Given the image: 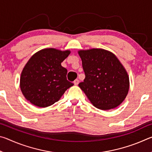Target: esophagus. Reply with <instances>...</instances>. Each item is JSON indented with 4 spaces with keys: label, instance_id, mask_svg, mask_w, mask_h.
<instances>
[{
    "label": "esophagus",
    "instance_id": "esophagus-1",
    "mask_svg": "<svg viewBox=\"0 0 152 152\" xmlns=\"http://www.w3.org/2000/svg\"><path fill=\"white\" fill-rule=\"evenodd\" d=\"M78 83H79V80H78V79H76V80H74V84H75V85H78Z\"/></svg>",
    "mask_w": 152,
    "mask_h": 152
}]
</instances>
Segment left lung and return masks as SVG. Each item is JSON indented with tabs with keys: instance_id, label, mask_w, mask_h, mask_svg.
<instances>
[{
	"instance_id": "8db88e82",
	"label": "left lung",
	"mask_w": 152,
	"mask_h": 152,
	"mask_svg": "<svg viewBox=\"0 0 152 152\" xmlns=\"http://www.w3.org/2000/svg\"><path fill=\"white\" fill-rule=\"evenodd\" d=\"M85 78L78 86L95 107L108 110L124 101L129 80L124 67L113 53L102 49L78 51Z\"/></svg>"
}]
</instances>
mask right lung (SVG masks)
Segmentation results:
<instances>
[{
    "mask_svg": "<svg viewBox=\"0 0 152 152\" xmlns=\"http://www.w3.org/2000/svg\"><path fill=\"white\" fill-rule=\"evenodd\" d=\"M70 51L53 48L40 50L29 59L22 71L20 87L31 103L47 107L59 101L67 89L74 85L66 78L61 63Z\"/></svg>",
    "mask_w": 152,
    "mask_h": 152,
    "instance_id": "1",
    "label": "right lung"
}]
</instances>
